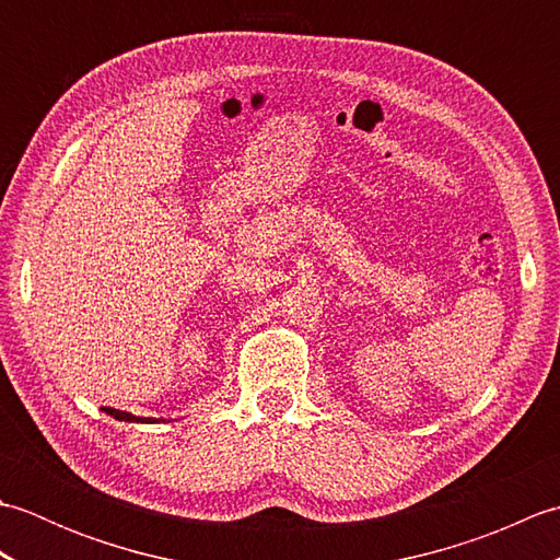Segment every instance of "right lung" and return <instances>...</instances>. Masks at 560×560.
<instances>
[{"instance_id": "obj_1", "label": "right lung", "mask_w": 560, "mask_h": 560, "mask_svg": "<svg viewBox=\"0 0 560 560\" xmlns=\"http://www.w3.org/2000/svg\"><path fill=\"white\" fill-rule=\"evenodd\" d=\"M103 411H105V413H110V416H115L117 421H151V419H139V416H132V413L120 411V409H113V407H103Z\"/></svg>"}]
</instances>
